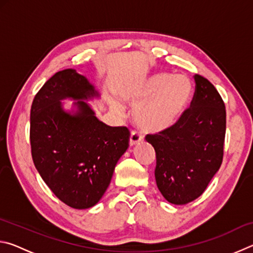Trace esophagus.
<instances>
[{
    "mask_svg": "<svg viewBox=\"0 0 253 253\" xmlns=\"http://www.w3.org/2000/svg\"><path fill=\"white\" fill-rule=\"evenodd\" d=\"M143 140V135L139 134V132L137 131H131L130 137H129V145L130 146H134L137 143L142 142Z\"/></svg>",
    "mask_w": 253,
    "mask_h": 253,
    "instance_id": "1",
    "label": "esophagus"
}]
</instances>
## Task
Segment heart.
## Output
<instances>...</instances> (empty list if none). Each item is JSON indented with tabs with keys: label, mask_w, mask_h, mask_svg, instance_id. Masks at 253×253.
Masks as SVG:
<instances>
[{
	"label": "heart",
	"mask_w": 253,
	"mask_h": 253,
	"mask_svg": "<svg viewBox=\"0 0 253 253\" xmlns=\"http://www.w3.org/2000/svg\"><path fill=\"white\" fill-rule=\"evenodd\" d=\"M191 84L182 75L155 74L138 84L123 89L122 100L134 107L132 117L145 131L160 132L172 128L181 118L190 98ZM111 109L122 114L123 107L111 102Z\"/></svg>",
	"instance_id": "b5f03b06"
}]
</instances>
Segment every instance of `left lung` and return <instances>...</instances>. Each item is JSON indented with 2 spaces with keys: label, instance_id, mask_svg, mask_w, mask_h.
Instances as JSON below:
<instances>
[{
  "label": "left lung",
  "instance_id": "left-lung-1",
  "mask_svg": "<svg viewBox=\"0 0 253 253\" xmlns=\"http://www.w3.org/2000/svg\"><path fill=\"white\" fill-rule=\"evenodd\" d=\"M190 108L168 130L147 135L156 153L155 179L169 203H190L203 193L223 160L225 106L208 79L194 76Z\"/></svg>",
  "mask_w": 253,
  "mask_h": 253
}]
</instances>
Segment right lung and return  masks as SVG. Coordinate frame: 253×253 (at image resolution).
<instances>
[{"label": "right lung", "instance_id": "right-lung-1", "mask_svg": "<svg viewBox=\"0 0 253 253\" xmlns=\"http://www.w3.org/2000/svg\"><path fill=\"white\" fill-rule=\"evenodd\" d=\"M99 96L84 76L66 69L42 85L31 106L34 166L60 201L78 210L99 202L129 142L126 127L106 125L84 101ZM65 99L76 100L74 110L63 109Z\"/></svg>", "mask_w": 253, "mask_h": 253}]
</instances>
